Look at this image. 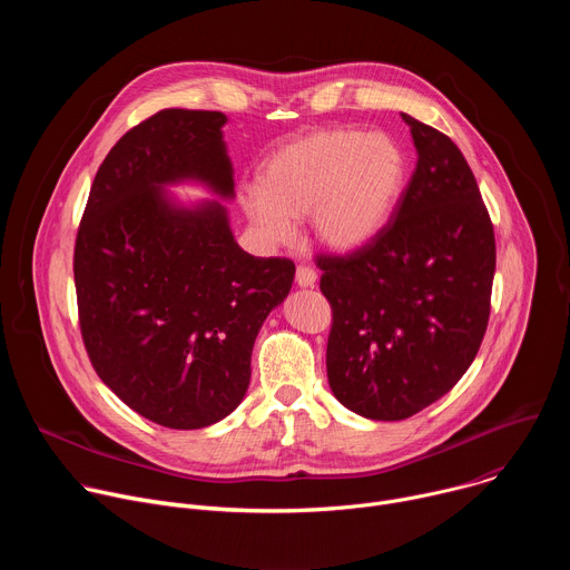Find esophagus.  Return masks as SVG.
Returning <instances> with one entry per match:
<instances>
[{"instance_id":"1","label":"esophagus","mask_w":570,"mask_h":570,"mask_svg":"<svg viewBox=\"0 0 570 570\" xmlns=\"http://www.w3.org/2000/svg\"><path fill=\"white\" fill-rule=\"evenodd\" d=\"M317 282V273L313 271V268H308V266H297V271H295V284L299 286V288H308V286H313Z\"/></svg>"}]
</instances>
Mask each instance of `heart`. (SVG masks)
Masks as SVG:
<instances>
[{
	"mask_svg": "<svg viewBox=\"0 0 570 570\" xmlns=\"http://www.w3.org/2000/svg\"><path fill=\"white\" fill-rule=\"evenodd\" d=\"M405 155L385 132L322 128L279 148L264 187H240V205L273 246L291 243L295 218L311 214L324 248L354 253L385 227L405 183Z\"/></svg>",
	"mask_w": 570,
	"mask_h": 570,
	"instance_id": "heart-1",
	"label": "heart"
}]
</instances>
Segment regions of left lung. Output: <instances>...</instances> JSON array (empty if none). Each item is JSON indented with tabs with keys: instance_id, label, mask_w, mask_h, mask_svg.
Listing matches in <instances>:
<instances>
[{
	"instance_id": "8db88e82",
	"label": "left lung",
	"mask_w": 570,
	"mask_h": 570,
	"mask_svg": "<svg viewBox=\"0 0 570 570\" xmlns=\"http://www.w3.org/2000/svg\"><path fill=\"white\" fill-rule=\"evenodd\" d=\"M411 126L417 167L394 216L345 257L320 255L334 322L327 376L352 413L399 422L444 396L473 363L490 320L494 225L460 148Z\"/></svg>"
}]
</instances>
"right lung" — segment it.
Segmentation results:
<instances>
[{"label": "right lung", "mask_w": 570, "mask_h": 570, "mask_svg": "<svg viewBox=\"0 0 570 570\" xmlns=\"http://www.w3.org/2000/svg\"><path fill=\"white\" fill-rule=\"evenodd\" d=\"M227 117L159 110L106 155L80 218L73 282L80 334L99 379L141 417L178 431L227 417L250 385V356L295 264L238 248L218 200L180 205L198 183L234 198Z\"/></svg>", "instance_id": "obj_1"}]
</instances>
